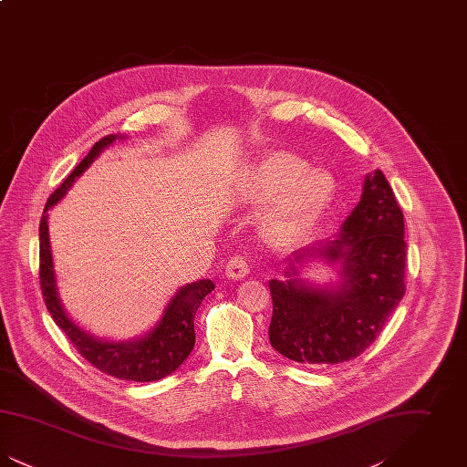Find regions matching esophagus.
<instances>
[{
  "instance_id": "34e87169",
  "label": "esophagus",
  "mask_w": 467,
  "mask_h": 467,
  "mask_svg": "<svg viewBox=\"0 0 467 467\" xmlns=\"http://www.w3.org/2000/svg\"><path fill=\"white\" fill-rule=\"evenodd\" d=\"M248 273H250V266H248L246 259L240 257V255H238V257H233V259L227 263V266H225V276H227L229 280H242Z\"/></svg>"
}]
</instances>
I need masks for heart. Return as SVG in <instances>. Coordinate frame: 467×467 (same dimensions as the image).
Returning a JSON list of instances; mask_svg holds the SVG:
<instances>
[{
  "label": "heart",
  "instance_id": "1",
  "mask_svg": "<svg viewBox=\"0 0 467 467\" xmlns=\"http://www.w3.org/2000/svg\"><path fill=\"white\" fill-rule=\"evenodd\" d=\"M336 192L334 177L324 168H310L308 161L287 150L263 157L248 183L254 204L271 201L266 210L269 233L280 242H292L320 221Z\"/></svg>",
  "mask_w": 467,
  "mask_h": 467
}]
</instances>
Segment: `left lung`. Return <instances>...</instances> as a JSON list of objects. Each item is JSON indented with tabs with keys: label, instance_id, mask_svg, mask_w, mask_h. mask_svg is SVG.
<instances>
[{
	"label": "left lung",
	"instance_id": "obj_1",
	"mask_svg": "<svg viewBox=\"0 0 467 467\" xmlns=\"http://www.w3.org/2000/svg\"><path fill=\"white\" fill-rule=\"evenodd\" d=\"M311 260L337 266L340 280L300 278ZM404 217L385 175H366L362 196L333 238L294 252L269 280L271 347L303 364H339L360 356L404 296Z\"/></svg>",
	"mask_w": 467,
	"mask_h": 467
}]
</instances>
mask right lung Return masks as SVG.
Masks as SVG:
<instances>
[{
  "mask_svg": "<svg viewBox=\"0 0 467 467\" xmlns=\"http://www.w3.org/2000/svg\"><path fill=\"white\" fill-rule=\"evenodd\" d=\"M117 140H126V134H109L94 143L89 154L80 161L73 173L47 201L40 223V284L47 310L50 311L54 322L65 331L80 356L86 357L94 368L119 379L156 381L177 371L182 362L192 352L196 343L194 317L201 301L215 289L213 282L204 278L180 287L166 305L154 327L133 339L111 341L88 333L78 324H75L73 318H69L59 297L50 248L48 210L67 196L75 180Z\"/></svg>",
  "mask_w": 467,
  "mask_h": 467,
  "instance_id": "right-lung-1",
  "label": "right lung"
}]
</instances>
